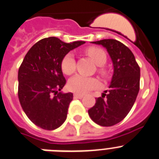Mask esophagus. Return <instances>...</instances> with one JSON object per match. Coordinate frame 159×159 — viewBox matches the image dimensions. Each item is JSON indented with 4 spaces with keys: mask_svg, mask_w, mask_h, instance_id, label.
Returning <instances> with one entry per match:
<instances>
[{
    "mask_svg": "<svg viewBox=\"0 0 159 159\" xmlns=\"http://www.w3.org/2000/svg\"><path fill=\"white\" fill-rule=\"evenodd\" d=\"M74 99H82L83 97H84V95H80V94H74Z\"/></svg>",
    "mask_w": 159,
    "mask_h": 159,
    "instance_id": "esophagus-1",
    "label": "esophagus"
}]
</instances>
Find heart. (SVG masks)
<instances>
[{
    "label": "heart",
    "instance_id": "heart-1",
    "mask_svg": "<svg viewBox=\"0 0 159 159\" xmlns=\"http://www.w3.org/2000/svg\"><path fill=\"white\" fill-rule=\"evenodd\" d=\"M86 53L95 64L99 66L98 71L100 75H106L107 71L102 65L107 62V54L102 49L96 47H90L86 49ZM61 70L65 75H71L75 70V60L72 53H67L61 62ZM99 86V82L93 77H87L77 75L68 80L67 88L76 94H85Z\"/></svg>",
    "mask_w": 159,
    "mask_h": 159
}]
</instances>
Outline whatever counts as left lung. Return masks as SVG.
Segmentation results:
<instances>
[{
	"label": "left lung",
	"instance_id": "left-lung-1",
	"mask_svg": "<svg viewBox=\"0 0 159 159\" xmlns=\"http://www.w3.org/2000/svg\"><path fill=\"white\" fill-rule=\"evenodd\" d=\"M92 43L106 48L113 63L114 73L110 90L95 99L88 115L98 125L111 127L121 122L135 102L139 91L140 67L134 54L121 42L105 39Z\"/></svg>",
	"mask_w": 159,
	"mask_h": 159
}]
</instances>
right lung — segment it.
<instances>
[{"instance_id": "1", "label": "right lung", "mask_w": 159, "mask_h": 159, "mask_svg": "<svg viewBox=\"0 0 159 159\" xmlns=\"http://www.w3.org/2000/svg\"><path fill=\"white\" fill-rule=\"evenodd\" d=\"M84 43L44 38L25 55L18 71V97L26 116L37 127L55 130L67 119L73 94L60 92L66 84L61 62L71 50Z\"/></svg>"}]
</instances>
